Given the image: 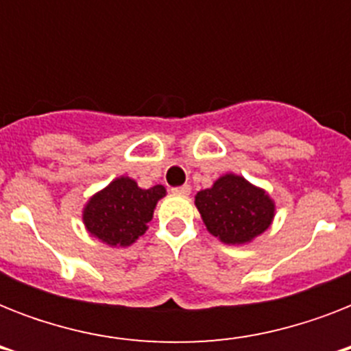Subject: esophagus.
I'll use <instances>...</instances> for the list:
<instances>
[{
    "label": "esophagus",
    "instance_id": "obj_1",
    "mask_svg": "<svg viewBox=\"0 0 351 351\" xmlns=\"http://www.w3.org/2000/svg\"><path fill=\"white\" fill-rule=\"evenodd\" d=\"M173 193H176V195H189V193H191V186L184 184V186H180V187H175V189H173Z\"/></svg>",
    "mask_w": 351,
    "mask_h": 351
}]
</instances>
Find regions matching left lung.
<instances>
[{"mask_svg": "<svg viewBox=\"0 0 351 351\" xmlns=\"http://www.w3.org/2000/svg\"><path fill=\"white\" fill-rule=\"evenodd\" d=\"M195 206L206 230L231 245L250 244L275 219V202L267 191L234 173L222 175L209 189L198 191Z\"/></svg>", "mask_w": 351, "mask_h": 351, "instance_id": "left-lung-1", "label": "left lung"}]
</instances>
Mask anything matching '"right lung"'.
<instances>
[{
	"label": "right lung",
	"instance_id": "add662e5",
	"mask_svg": "<svg viewBox=\"0 0 351 351\" xmlns=\"http://www.w3.org/2000/svg\"><path fill=\"white\" fill-rule=\"evenodd\" d=\"M164 197V186L142 189L129 176H118L87 200L82 215L85 230L111 247H127L147 231L154 208Z\"/></svg>",
	"mask_w": 351,
	"mask_h": 351
}]
</instances>
